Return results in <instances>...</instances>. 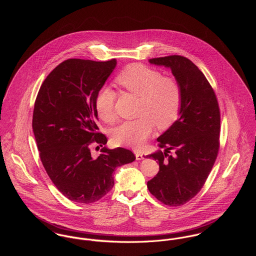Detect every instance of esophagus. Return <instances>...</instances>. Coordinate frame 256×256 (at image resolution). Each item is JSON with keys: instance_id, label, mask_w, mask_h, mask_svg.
<instances>
[{"instance_id": "obj_1", "label": "esophagus", "mask_w": 256, "mask_h": 256, "mask_svg": "<svg viewBox=\"0 0 256 256\" xmlns=\"http://www.w3.org/2000/svg\"><path fill=\"white\" fill-rule=\"evenodd\" d=\"M135 156H136V160H141L144 158L143 154L141 152H135Z\"/></svg>"}]
</instances>
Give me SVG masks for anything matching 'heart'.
Instances as JSON below:
<instances>
[{"label": "heart", "mask_w": 256, "mask_h": 256, "mask_svg": "<svg viewBox=\"0 0 256 256\" xmlns=\"http://www.w3.org/2000/svg\"><path fill=\"white\" fill-rule=\"evenodd\" d=\"M115 82L125 92L139 96L134 120L123 122L112 132V141L119 146L141 148L158 129L168 128L178 118L182 104V92L178 80L162 76L158 70L141 64L124 68L115 78ZM116 92L108 86L102 88L96 96L94 106L104 122L115 120Z\"/></svg>", "instance_id": "heart-1"}]
</instances>
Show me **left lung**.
I'll return each instance as SVG.
<instances>
[{
  "label": "left lung",
  "instance_id": "8db88e82",
  "mask_svg": "<svg viewBox=\"0 0 256 256\" xmlns=\"http://www.w3.org/2000/svg\"><path fill=\"white\" fill-rule=\"evenodd\" d=\"M170 68L182 92L180 118L158 138L162 150L146 156L160 164L146 183L162 203L180 206L201 190L220 148V114L216 94L198 67L188 58L170 55L148 60Z\"/></svg>",
  "mask_w": 256,
  "mask_h": 256
}]
</instances>
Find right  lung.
<instances>
[{
  "label": "right lung",
  "mask_w": 256,
  "mask_h": 256,
  "mask_svg": "<svg viewBox=\"0 0 256 256\" xmlns=\"http://www.w3.org/2000/svg\"><path fill=\"white\" fill-rule=\"evenodd\" d=\"M115 66V59L65 60L37 94L32 129L41 162L57 189L76 203L102 199L114 185L115 168L136 160L124 148H104L98 156L92 154V146L108 143L96 125L94 100Z\"/></svg>",
  "instance_id": "1"
}]
</instances>
